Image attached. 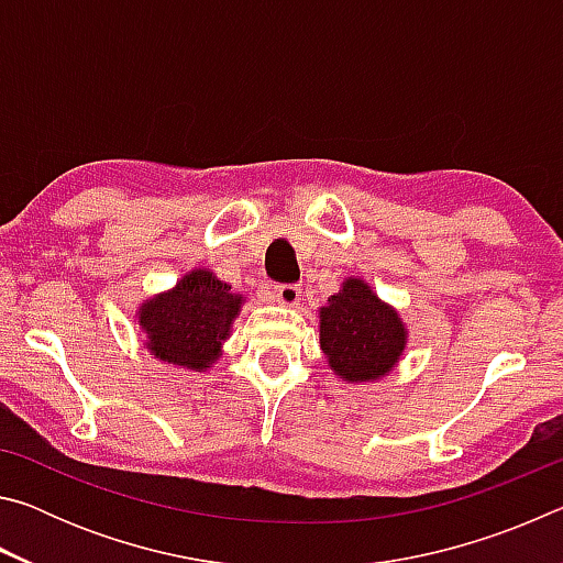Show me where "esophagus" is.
I'll use <instances>...</instances> for the list:
<instances>
[{
	"mask_svg": "<svg viewBox=\"0 0 563 563\" xmlns=\"http://www.w3.org/2000/svg\"><path fill=\"white\" fill-rule=\"evenodd\" d=\"M273 292H275V300L283 302V305H288V308H292V305H298V300H300V288H298V285H292V283L275 285Z\"/></svg>",
	"mask_w": 563,
	"mask_h": 563,
	"instance_id": "34e87169",
	"label": "esophagus"
}]
</instances>
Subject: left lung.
<instances>
[{
  "instance_id": "obj_1",
  "label": "left lung",
  "mask_w": 563,
  "mask_h": 563,
  "mask_svg": "<svg viewBox=\"0 0 563 563\" xmlns=\"http://www.w3.org/2000/svg\"><path fill=\"white\" fill-rule=\"evenodd\" d=\"M407 342L397 312L360 278L342 283L320 308V347L330 369L347 383H373L395 367Z\"/></svg>"
}]
</instances>
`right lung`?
<instances>
[{
	"instance_id": "1",
	"label": "right lung",
	"mask_w": 563,
	"mask_h": 563,
	"mask_svg": "<svg viewBox=\"0 0 563 563\" xmlns=\"http://www.w3.org/2000/svg\"><path fill=\"white\" fill-rule=\"evenodd\" d=\"M241 295L211 271H194L174 290L141 305L139 322L146 347L168 365L188 369L211 367L221 355V342L241 310Z\"/></svg>"
}]
</instances>
